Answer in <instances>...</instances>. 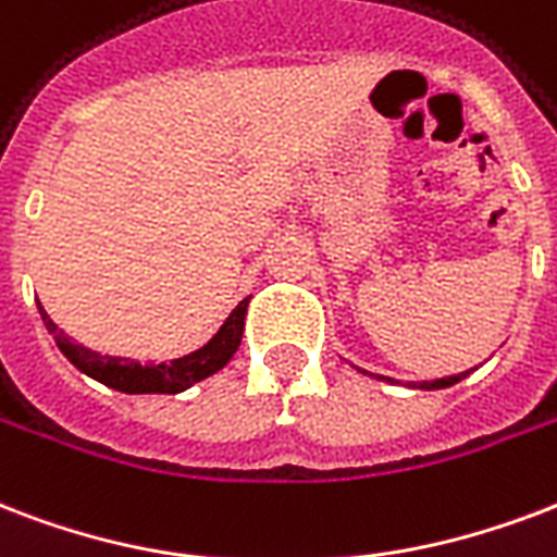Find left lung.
Here are the masks:
<instances>
[{"mask_svg":"<svg viewBox=\"0 0 557 557\" xmlns=\"http://www.w3.org/2000/svg\"><path fill=\"white\" fill-rule=\"evenodd\" d=\"M470 371H476V368H470ZM470 371H461L456 373V376H441V380H432V382H414V388H420V392H438V388H449V385H456V382L465 380Z\"/></svg>","mask_w":557,"mask_h":557,"instance_id":"8db88e82","label":"left lung"}]
</instances>
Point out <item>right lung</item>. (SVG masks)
I'll return each instance as SVG.
<instances>
[{"label": "right lung", "mask_w": 557, "mask_h": 557, "mask_svg": "<svg viewBox=\"0 0 557 557\" xmlns=\"http://www.w3.org/2000/svg\"><path fill=\"white\" fill-rule=\"evenodd\" d=\"M248 300L245 297L239 307L233 309L231 315L224 318L219 333L212 335L210 342L193 354L181 356V359H169V362H134V359H122V356H101L84 345H75L70 335L58 330L52 318L40 309V318L46 330L52 333L54 345L66 359H70L81 373H87L101 385L116 388L122 394H181L193 388L195 382L207 380L215 371H222L224 364L231 362L233 354L239 350L242 333H245V312H248Z\"/></svg>", "instance_id": "obj_1"}]
</instances>
